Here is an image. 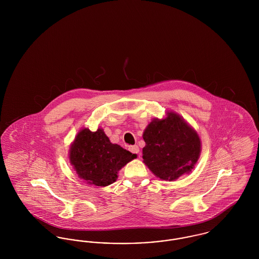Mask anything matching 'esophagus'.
I'll list each match as a JSON object with an SVG mask.
<instances>
[{"mask_svg": "<svg viewBox=\"0 0 259 259\" xmlns=\"http://www.w3.org/2000/svg\"><path fill=\"white\" fill-rule=\"evenodd\" d=\"M129 150H130L132 153H135V154H138V155H139L140 148H139L138 146H130V147H129Z\"/></svg>", "mask_w": 259, "mask_h": 259, "instance_id": "obj_1", "label": "esophagus"}]
</instances>
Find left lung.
<instances>
[{
  "instance_id": "obj_1",
  "label": "left lung",
  "mask_w": 259,
  "mask_h": 259,
  "mask_svg": "<svg viewBox=\"0 0 259 259\" xmlns=\"http://www.w3.org/2000/svg\"><path fill=\"white\" fill-rule=\"evenodd\" d=\"M143 138V159L148 169L163 181L172 182L191 172L201 152L197 132L178 113L169 111L163 119L154 118Z\"/></svg>"
}]
</instances>
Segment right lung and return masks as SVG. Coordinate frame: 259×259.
Masks as SVG:
<instances>
[{
    "instance_id": "obj_1",
    "label": "right lung",
    "mask_w": 259,
    "mask_h": 259,
    "mask_svg": "<svg viewBox=\"0 0 259 259\" xmlns=\"http://www.w3.org/2000/svg\"><path fill=\"white\" fill-rule=\"evenodd\" d=\"M69 158L77 176L89 185L108 186L117 179V172L136 154L111 144L104 130L81 129L70 148Z\"/></svg>"
}]
</instances>
